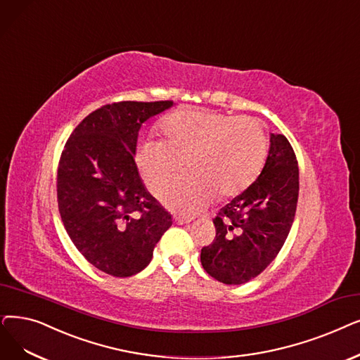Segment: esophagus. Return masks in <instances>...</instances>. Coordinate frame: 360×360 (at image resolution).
<instances>
[{
  "label": "esophagus",
  "mask_w": 360,
  "mask_h": 360,
  "mask_svg": "<svg viewBox=\"0 0 360 360\" xmlns=\"http://www.w3.org/2000/svg\"><path fill=\"white\" fill-rule=\"evenodd\" d=\"M174 221L178 225H185V224H190L193 221L191 216H174Z\"/></svg>",
  "instance_id": "obj_1"
}]
</instances>
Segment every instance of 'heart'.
<instances>
[{"mask_svg": "<svg viewBox=\"0 0 360 360\" xmlns=\"http://www.w3.org/2000/svg\"><path fill=\"white\" fill-rule=\"evenodd\" d=\"M162 139H144L135 154L147 188L159 193L181 169L185 178L162 193L170 209L195 213L216 194L229 198L255 182L268 155V134L256 117L197 108L167 115Z\"/></svg>", "mask_w": 360, "mask_h": 360, "instance_id": "b5f03b06", "label": "heart"}]
</instances>
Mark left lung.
I'll return each instance as SVG.
<instances>
[{"mask_svg":"<svg viewBox=\"0 0 360 360\" xmlns=\"http://www.w3.org/2000/svg\"><path fill=\"white\" fill-rule=\"evenodd\" d=\"M299 165L284 135L271 134V148L259 178L219 209L216 237L201 248V264L219 283L238 285L256 278L278 256L294 222Z\"/></svg>","mask_w":360,"mask_h":360,"instance_id":"1","label":"left lung"}]
</instances>
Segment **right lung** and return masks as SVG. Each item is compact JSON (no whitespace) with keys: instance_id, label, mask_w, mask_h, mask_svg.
I'll return each instance as SVG.
<instances>
[{"instance_id":"obj_1","label":"right lung","mask_w":360,"mask_h":360,"mask_svg":"<svg viewBox=\"0 0 360 360\" xmlns=\"http://www.w3.org/2000/svg\"><path fill=\"white\" fill-rule=\"evenodd\" d=\"M174 101H119L89 113L70 134L57 169L61 221L79 253L116 278L143 271L172 225L144 188L134 159L138 131Z\"/></svg>"}]
</instances>
